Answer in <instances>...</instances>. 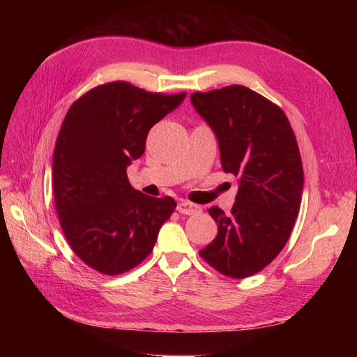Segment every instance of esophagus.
<instances>
[{
	"label": "esophagus",
	"instance_id": "1",
	"mask_svg": "<svg viewBox=\"0 0 357 357\" xmlns=\"http://www.w3.org/2000/svg\"><path fill=\"white\" fill-rule=\"evenodd\" d=\"M199 210H201L199 205H197V204H192V202H189V201H180V202L177 204V211H178V213H181V214H188V215H190V214H195V213H198Z\"/></svg>",
	"mask_w": 357,
	"mask_h": 357
}]
</instances>
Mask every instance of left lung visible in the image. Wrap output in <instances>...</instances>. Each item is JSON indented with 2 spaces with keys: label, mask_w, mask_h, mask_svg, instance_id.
Wrapping results in <instances>:
<instances>
[{
  "label": "left lung",
  "mask_w": 357,
  "mask_h": 357,
  "mask_svg": "<svg viewBox=\"0 0 357 357\" xmlns=\"http://www.w3.org/2000/svg\"><path fill=\"white\" fill-rule=\"evenodd\" d=\"M190 101L218 137L223 171L240 185L229 214L208 210L218 235L199 256L226 277H250L283 250L298 218L304 169L295 132L277 104L241 84Z\"/></svg>",
  "instance_id": "left-lung-1"
}]
</instances>
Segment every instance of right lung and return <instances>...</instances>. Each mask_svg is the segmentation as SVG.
<instances>
[{"mask_svg":"<svg viewBox=\"0 0 357 357\" xmlns=\"http://www.w3.org/2000/svg\"><path fill=\"white\" fill-rule=\"evenodd\" d=\"M185 98L119 80L68 109L53 155V198L70 247L95 271L119 275L142 264L177 207L171 197L135 190L126 168L144 153L150 128Z\"/></svg>","mask_w":357,"mask_h":357,"instance_id":"right-lung-1","label":"right lung"}]
</instances>
